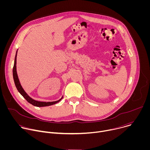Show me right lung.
Returning a JSON list of instances; mask_svg holds the SVG:
<instances>
[{"mask_svg": "<svg viewBox=\"0 0 150 150\" xmlns=\"http://www.w3.org/2000/svg\"><path fill=\"white\" fill-rule=\"evenodd\" d=\"M17 52L18 50L16 52V54H15V61H14V65H13V80H14V82L15 84V86L18 90V91H19V93L22 95L24 98L30 104H33L34 106L36 107H45V106H49V105H51L53 104H54L58 102H59L63 98V97L59 100L57 101H52V102H44V101H37L35 100L34 99H33L32 98H31L27 93L26 92L24 91V90L22 86L20 83L18 75H17V72H16V56H17Z\"/></svg>", "mask_w": 150, "mask_h": 150, "instance_id": "right-lung-1", "label": "right lung"}]
</instances>
